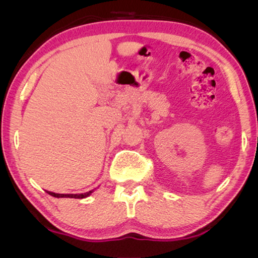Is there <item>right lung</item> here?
Listing matches in <instances>:
<instances>
[{"label":"right lung","instance_id":"1","mask_svg":"<svg viewBox=\"0 0 258 258\" xmlns=\"http://www.w3.org/2000/svg\"><path fill=\"white\" fill-rule=\"evenodd\" d=\"M94 190H91L89 192H85V194H80V195H73V194H54V192H51V191H47V194L52 197H55V198H75V199H82V198H86L89 197V196L92 194Z\"/></svg>","mask_w":258,"mask_h":258}]
</instances>
